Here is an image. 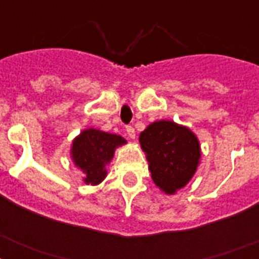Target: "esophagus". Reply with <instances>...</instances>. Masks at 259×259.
Segmentation results:
<instances>
[{
	"instance_id": "esophagus-1",
	"label": "esophagus",
	"mask_w": 259,
	"mask_h": 259,
	"mask_svg": "<svg viewBox=\"0 0 259 259\" xmlns=\"http://www.w3.org/2000/svg\"><path fill=\"white\" fill-rule=\"evenodd\" d=\"M126 136H127L130 140H134V138H136V130H134L132 126H126Z\"/></svg>"
}]
</instances>
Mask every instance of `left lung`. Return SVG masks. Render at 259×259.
Returning a JSON list of instances; mask_svg holds the SVG:
<instances>
[{"label":"left lung","instance_id":"8db88e82","mask_svg":"<svg viewBox=\"0 0 259 259\" xmlns=\"http://www.w3.org/2000/svg\"><path fill=\"white\" fill-rule=\"evenodd\" d=\"M154 184L166 195H175L188 184L200 164L199 138L192 130L169 119H160L140 133Z\"/></svg>","mask_w":259,"mask_h":259}]
</instances>
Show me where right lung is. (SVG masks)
<instances>
[{"mask_svg": "<svg viewBox=\"0 0 259 259\" xmlns=\"http://www.w3.org/2000/svg\"><path fill=\"white\" fill-rule=\"evenodd\" d=\"M126 140L118 134L94 129H84L72 140L70 156L74 165L83 172L84 184L98 185L107 176L106 166L114 157L119 146L126 145Z\"/></svg>", "mask_w": 259, "mask_h": 259, "instance_id": "add662e5", "label": "right lung"}]
</instances>
